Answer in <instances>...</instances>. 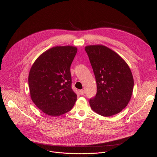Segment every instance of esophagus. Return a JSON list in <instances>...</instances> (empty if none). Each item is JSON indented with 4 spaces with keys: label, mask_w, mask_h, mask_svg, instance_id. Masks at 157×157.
I'll list each match as a JSON object with an SVG mask.
<instances>
[{
    "label": "esophagus",
    "mask_w": 157,
    "mask_h": 157,
    "mask_svg": "<svg viewBox=\"0 0 157 157\" xmlns=\"http://www.w3.org/2000/svg\"><path fill=\"white\" fill-rule=\"evenodd\" d=\"M79 94H80V95H84V94H85V90H79Z\"/></svg>",
    "instance_id": "esophagus-1"
}]
</instances>
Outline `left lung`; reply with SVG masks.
Listing matches in <instances>:
<instances>
[{
  "instance_id": "left-lung-1",
  "label": "left lung",
  "mask_w": 157,
  "mask_h": 157,
  "mask_svg": "<svg viewBox=\"0 0 157 157\" xmlns=\"http://www.w3.org/2000/svg\"><path fill=\"white\" fill-rule=\"evenodd\" d=\"M95 74L97 94L90 99L92 109L109 117L128 105L133 92L134 78L127 62L114 51L104 45L85 48Z\"/></svg>"
}]
</instances>
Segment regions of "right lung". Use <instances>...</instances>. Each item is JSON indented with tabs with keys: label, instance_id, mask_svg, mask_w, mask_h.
Instances as JSON below:
<instances>
[{
	"label": "right lung",
	"instance_id": "obj_1",
	"mask_svg": "<svg viewBox=\"0 0 157 157\" xmlns=\"http://www.w3.org/2000/svg\"><path fill=\"white\" fill-rule=\"evenodd\" d=\"M77 51L72 46L53 47L40 55L30 68V98L49 116L69 112L76 101L77 95L71 88L70 67Z\"/></svg>",
	"mask_w": 157,
	"mask_h": 157
}]
</instances>
